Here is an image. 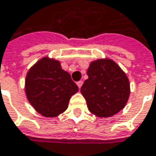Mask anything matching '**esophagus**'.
Returning a JSON list of instances; mask_svg holds the SVG:
<instances>
[{
    "label": "esophagus",
    "instance_id": "34e87169",
    "mask_svg": "<svg viewBox=\"0 0 156 156\" xmlns=\"http://www.w3.org/2000/svg\"><path fill=\"white\" fill-rule=\"evenodd\" d=\"M77 85H78V88H81V87H82V85H83V81H78V82H77Z\"/></svg>",
    "mask_w": 156,
    "mask_h": 156
}]
</instances>
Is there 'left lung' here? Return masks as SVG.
<instances>
[{"label":"left lung","instance_id":"obj_1","mask_svg":"<svg viewBox=\"0 0 156 156\" xmlns=\"http://www.w3.org/2000/svg\"><path fill=\"white\" fill-rule=\"evenodd\" d=\"M80 91L93 114L108 118L124 108L129 97V81L115 62L110 59L94 61Z\"/></svg>","mask_w":156,"mask_h":156}]
</instances>
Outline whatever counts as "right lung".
<instances>
[{"instance_id": "1", "label": "right lung", "mask_w": 156, "mask_h": 156, "mask_svg": "<svg viewBox=\"0 0 156 156\" xmlns=\"http://www.w3.org/2000/svg\"><path fill=\"white\" fill-rule=\"evenodd\" d=\"M25 91L28 102L44 117H56L65 112L70 97L78 91L70 75L59 61L44 57L28 70Z\"/></svg>"}]
</instances>
